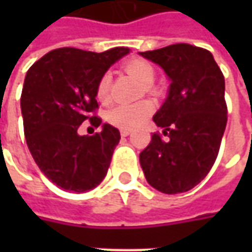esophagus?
I'll list each match as a JSON object with an SVG mask.
<instances>
[{"mask_svg": "<svg viewBox=\"0 0 252 252\" xmlns=\"http://www.w3.org/2000/svg\"><path fill=\"white\" fill-rule=\"evenodd\" d=\"M130 133H131V131L127 130V129H122V130H121V136H122V137H126V136H129Z\"/></svg>", "mask_w": 252, "mask_h": 252, "instance_id": "34e87169", "label": "esophagus"}]
</instances>
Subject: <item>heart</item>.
Instances as JSON below:
<instances>
[{"label": "heart", "mask_w": 252, "mask_h": 252, "mask_svg": "<svg viewBox=\"0 0 252 252\" xmlns=\"http://www.w3.org/2000/svg\"><path fill=\"white\" fill-rule=\"evenodd\" d=\"M125 70L133 77H136L143 85L144 91L154 92L153 83L156 80L154 65L143 59H131L125 63ZM112 75L111 73H103L96 84V98L102 103L111 99ZM154 112V105L150 101H140L131 105H118L108 112V121L116 127L121 129H134L147 121Z\"/></svg>", "instance_id": "1"}]
</instances>
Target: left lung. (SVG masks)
I'll use <instances>...</instances> for the list:
<instances>
[{"instance_id": "obj_1", "label": "left lung", "mask_w": 252, "mask_h": 252, "mask_svg": "<svg viewBox=\"0 0 252 252\" xmlns=\"http://www.w3.org/2000/svg\"><path fill=\"white\" fill-rule=\"evenodd\" d=\"M171 78L167 101L153 118L164 129L153 133L140 165L153 188L181 193L196 187L218 158L227 125L224 75L212 53L188 43L141 52Z\"/></svg>"}]
</instances>
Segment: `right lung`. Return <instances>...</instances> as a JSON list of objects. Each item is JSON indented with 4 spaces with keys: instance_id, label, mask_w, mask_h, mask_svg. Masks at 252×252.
<instances>
[{
    "instance_id": "1",
    "label": "right lung",
    "mask_w": 252,
    "mask_h": 252,
    "mask_svg": "<svg viewBox=\"0 0 252 252\" xmlns=\"http://www.w3.org/2000/svg\"><path fill=\"white\" fill-rule=\"evenodd\" d=\"M129 52V47L103 53L62 47L44 54L26 73L21 95L26 144L40 171L62 189L87 192L108 172L119 130L111 125L94 136L77 130L84 121L95 127L102 123L95 115L98 80Z\"/></svg>"
}]
</instances>
